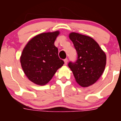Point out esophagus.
<instances>
[{
	"label": "esophagus",
	"instance_id": "34e87169",
	"mask_svg": "<svg viewBox=\"0 0 121 121\" xmlns=\"http://www.w3.org/2000/svg\"><path fill=\"white\" fill-rule=\"evenodd\" d=\"M64 62H65V65H67V62H68V59H64Z\"/></svg>",
	"mask_w": 121,
	"mask_h": 121
}]
</instances>
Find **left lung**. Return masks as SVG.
Segmentation results:
<instances>
[{"mask_svg":"<svg viewBox=\"0 0 121 121\" xmlns=\"http://www.w3.org/2000/svg\"><path fill=\"white\" fill-rule=\"evenodd\" d=\"M78 54L75 62L68 67L76 81L82 87L95 84L103 73L106 65V54L93 38L76 33L69 35Z\"/></svg>","mask_w":121,"mask_h":121,"instance_id":"8db88e82","label":"left lung"}]
</instances>
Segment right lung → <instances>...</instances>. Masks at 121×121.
<instances>
[{"label": "right lung", "mask_w": 121, "mask_h": 121, "mask_svg": "<svg viewBox=\"0 0 121 121\" xmlns=\"http://www.w3.org/2000/svg\"><path fill=\"white\" fill-rule=\"evenodd\" d=\"M59 35V31L41 33L32 38L23 48L21 66L28 79L37 85L47 84L64 65L54 45Z\"/></svg>", "instance_id": "add662e5"}]
</instances>
